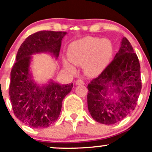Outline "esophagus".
I'll return each mask as SVG.
<instances>
[{
	"instance_id": "34e87169",
	"label": "esophagus",
	"mask_w": 152,
	"mask_h": 152,
	"mask_svg": "<svg viewBox=\"0 0 152 152\" xmlns=\"http://www.w3.org/2000/svg\"><path fill=\"white\" fill-rule=\"evenodd\" d=\"M76 85H81V84H84V81H83L82 79H78L76 80Z\"/></svg>"
}]
</instances>
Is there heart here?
I'll return each instance as SVG.
<instances>
[{"mask_svg":"<svg viewBox=\"0 0 152 152\" xmlns=\"http://www.w3.org/2000/svg\"><path fill=\"white\" fill-rule=\"evenodd\" d=\"M112 51V43L109 39L87 36L71 43L68 54L73 64L83 66L87 74L94 76L102 71ZM64 66L69 70H74L73 66L69 62L66 61Z\"/></svg>","mask_w":152,"mask_h":152,"instance_id":"1","label":"heart"}]
</instances>
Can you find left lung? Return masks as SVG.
I'll use <instances>...</instances> for the list:
<instances>
[{"label": "left lung", "instance_id": "obj_1", "mask_svg": "<svg viewBox=\"0 0 152 152\" xmlns=\"http://www.w3.org/2000/svg\"><path fill=\"white\" fill-rule=\"evenodd\" d=\"M140 64L126 38L114 60L88 84V109L92 118L103 124L121 121L135 109L142 90ZM117 94V101L110 99Z\"/></svg>", "mask_w": 152, "mask_h": 152}]
</instances>
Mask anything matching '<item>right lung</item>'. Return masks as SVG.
<instances>
[{
  "label": "right lung",
  "mask_w": 152,
  "mask_h": 152,
  "mask_svg": "<svg viewBox=\"0 0 152 152\" xmlns=\"http://www.w3.org/2000/svg\"><path fill=\"white\" fill-rule=\"evenodd\" d=\"M66 32L41 31L31 35L20 46L10 72L9 96L15 117L34 129L48 127L58 119L64 97L73 83L51 81L40 87L29 73L31 55L48 52L58 58L62 38Z\"/></svg>",
  "instance_id": "obj_1"
}]
</instances>
